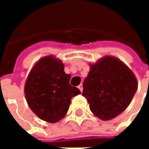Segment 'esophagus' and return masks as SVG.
<instances>
[{
    "label": "esophagus",
    "instance_id": "34e87169",
    "mask_svg": "<svg viewBox=\"0 0 149 149\" xmlns=\"http://www.w3.org/2000/svg\"><path fill=\"white\" fill-rule=\"evenodd\" d=\"M78 89L80 90V91H81V92L83 91V84H80L78 85Z\"/></svg>",
    "mask_w": 149,
    "mask_h": 149
}]
</instances>
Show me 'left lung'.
Listing matches in <instances>:
<instances>
[{"label":"left lung","instance_id":"left-lung-1","mask_svg":"<svg viewBox=\"0 0 149 149\" xmlns=\"http://www.w3.org/2000/svg\"><path fill=\"white\" fill-rule=\"evenodd\" d=\"M91 70L83 84V96L99 119L115 118L130 105L138 88L133 72L120 59L105 56Z\"/></svg>","mask_w":149,"mask_h":149}]
</instances>
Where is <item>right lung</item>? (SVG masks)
<instances>
[{
  "label": "right lung",
  "instance_id": "right-lung-1",
  "mask_svg": "<svg viewBox=\"0 0 149 149\" xmlns=\"http://www.w3.org/2000/svg\"><path fill=\"white\" fill-rule=\"evenodd\" d=\"M54 56L40 58L32 68L25 84L28 106L40 119L54 123L65 117L72 98L80 91L70 84L71 75Z\"/></svg>",
  "mask_w": 149,
  "mask_h": 149
}]
</instances>
